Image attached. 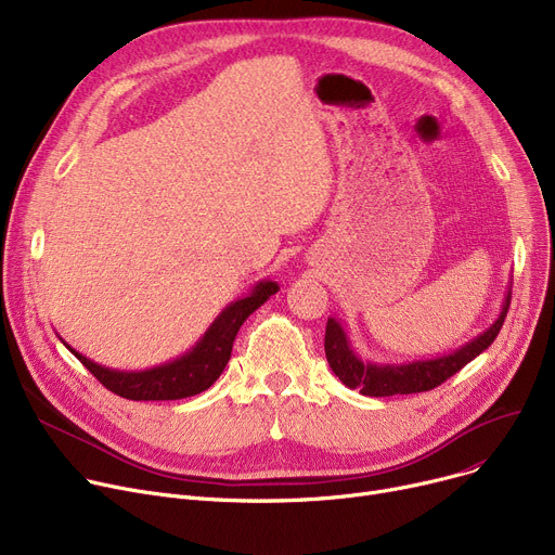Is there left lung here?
Here are the masks:
<instances>
[{
  "instance_id": "8db88e82",
  "label": "left lung",
  "mask_w": 555,
  "mask_h": 555,
  "mask_svg": "<svg viewBox=\"0 0 555 555\" xmlns=\"http://www.w3.org/2000/svg\"><path fill=\"white\" fill-rule=\"evenodd\" d=\"M508 306H511V289L504 297L500 317L494 319L492 326L486 328L481 335H477L468 344L459 346L456 351L448 356L400 362V364H380V362L362 360L356 353V348L351 346V339H348L344 326L335 317H328L326 339H324L326 358L333 373L348 389H360V393L371 398L429 391L434 387L443 385L448 377H452L456 371H461L465 364L473 362L479 353L486 351V348L494 341V337L500 335Z\"/></svg>"
}]
</instances>
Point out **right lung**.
<instances>
[{
	"instance_id": "right-lung-1",
	"label": "right lung",
	"mask_w": 555,
	"mask_h": 555,
	"mask_svg": "<svg viewBox=\"0 0 555 555\" xmlns=\"http://www.w3.org/2000/svg\"><path fill=\"white\" fill-rule=\"evenodd\" d=\"M276 293L279 283L258 281L247 297L231 301L214 319V324L195 341L191 351L145 371L107 369L74 351L65 339L61 341L105 389L116 396L128 400H180L207 391L218 380L231 358L233 339H236L245 319Z\"/></svg>"
}]
</instances>
